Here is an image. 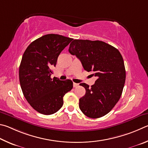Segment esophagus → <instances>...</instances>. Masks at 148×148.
Here are the masks:
<instances>
[{"instance_id":"esophagus-1","label":"esophagus","mask_w":148,"mask_h":148,"mask_svg":"<svg viewBox=\"0 0 148 148\" xmlns=\"http://www.w3.org/2000/svg\"><path fill=\"white\" fill-rule=\"evenodd\" d=\"M78 86H79V84L75 83V82H73V87L74 88H76V87H77Z\"/></svg>"}]
</instances>
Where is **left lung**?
I'll return each mask as SVG.
<instances>
[{"mask_svg": "<svg viewBox=\"0 0 148 148\" xmlns=\"http://www.w3.org/2000/svg\"><path fill=\"white\" fill-rule=\"evenodd\" d=\"M69 52L80 60L86 71H92V75L97 78L91 87L80 84L86 90L79 99L80 109L90 118L106 115L120 99L125 82V66L120 51L101 41L74 40Z\"/></svg>", "mask_w": 148, "mask_h": 148, "instance_id": "8db88e82", "label": "left lung"}]
</instances>
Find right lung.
Wrapping results in <instances>:
<instances>
[{"label": "right lung", "mask_w": 148, "mask_h": 148, "mask_svg": "<svg viewBox=\"0 0 148 148\" xmlns=\"http://www.w3.org/2000/svg\"><path fill=\"white\" fill-rule=\"evenodd\" d=\"M73 40L50 34L32 41L23 54L19 77L23 95L34 109L50 115L60 109L63 97L73 88L71 80L51 78L59 54Z\"/></svg>", "instance_id": "right-lung-1"}]
</instances>
